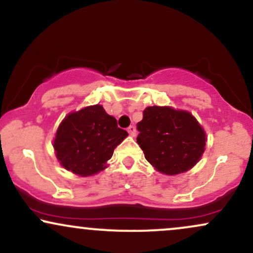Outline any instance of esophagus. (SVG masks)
<instances>
[{"label": "esophagus", "mask_w": 253, "mask_h": 253, "mask_svg": "<svg viewBox=\"0 0 253 253\" xmlns=\"http://www.w3.org/2000/svg\"><path fill=\"white\" fill-rule=\"evenodd\" d=\"M127 132L129 133V135H133V136H134V135H135V133H136L135 127H134V126H129L128 128H127Z\"/></svg>", "instance_id": "34e87169"}]
</instances>
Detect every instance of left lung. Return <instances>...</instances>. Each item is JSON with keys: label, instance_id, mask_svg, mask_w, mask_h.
Wrapping results in <instances>:
<instances>
[{"label": "left lung", "instance_id": "8db88e82", "mask_svg": "<svg viewBox=\"0 0 253 253\" xmlns=\"http://www.w3.org/2000/svg\"><path fill=\"white\" fill-rule=\"evenodd\" d=\"M136 129V143L145 158L165 175H177L191 169L205 151V130L184 110L147 107Z\"/></svg>", "mask_w": 253, "mask_h": 253}]
</instances>
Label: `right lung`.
Returning <instances> with one entry per match:
<instances>
[{"label": "right lung", "mask_w": 253, "mask_h": 253, "mask_svg": "<svg viewBox=\"0 0 253 253\" xmlns=\"http://www.w3.org/2000/svg\"><path fill=\"white\" fill-rule=\"evenodd\" d=\"M128 133L102 106H90L69 114L60 124L53 147L60 164L76 175L90 176L104 169L114 149Z\"/></svg>", "instance_id": "1"}]
</instances>
